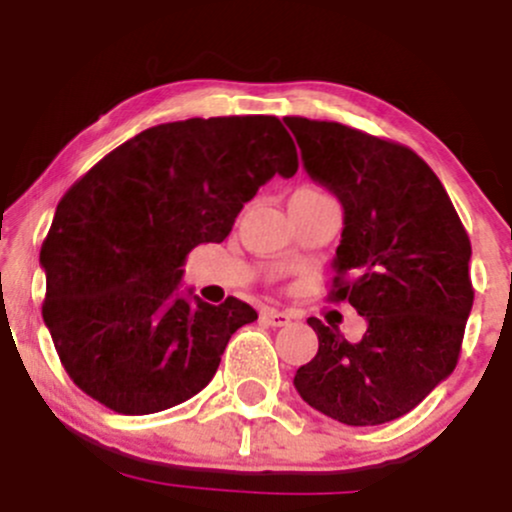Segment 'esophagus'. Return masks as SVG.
<instances>
[{"instance_id": "obj_1", "label": "esophagus", "mask_w": 512, "mask_h": 512, "mask_svg": "<svg viewBox=\"0 0 512 512\" xmlns=\"http://www.w3.org/2000/svg\"><path fill=\"white\" fill-rule=\"evenodd\" d=\"M260 317H262V322H267V325H272V327H284L291 322L289 313H284V310H276V308H264Z\"/></svg>"}]
</instances>
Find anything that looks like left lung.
Wrapping results in <instances>:
<instances>
[{
  "label": "left lung",
  "mask_w": 512,
  "mask_h": 512,
  "mask_svg": "<svg viewBox=\"0 0 512 512\" xmlns=\"http://www.w3.org/2000/svg\"><path fill=\"white\" fill-rule=\"evenodd\" d=\"M284 122L310 178L344 207L330 301H349L368 322L351 344L310 317L320 349L293 385L346 426L387 424L457 366L474 303L472 243L443 182L409 146L339 122Z\"/></svg>",
  "instance_id": "8db88e82"
}]
</instances>
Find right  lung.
Instances as JSON below:
<instances>
[{
	"label": "right lung",
	"instance_id": "add662e5",
	"mask_svg": "<svg viewBox=\"0 0 512 512\" xmlns=\"http://www.w3.org/2000/svg\"><path fill=\"white\" fill-rule=\"evenodd\" d=\"M298 154L272 115L144 129L64 192L40 248L43 320L79 390L117 414L175 407L209 385L248 303L180 293L187 255L221 243L245 202Z\"/></svg>",
	"mask_w": 512,
	"mask_h": 512
}]
</instances>
